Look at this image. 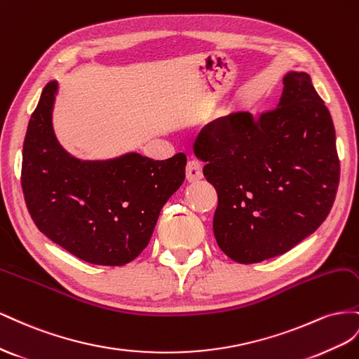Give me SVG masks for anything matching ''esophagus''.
I'll list each match as a JSON object with an SVG mask.
<instances>
[{"label":"esophagus","instance_id":"obj_1","mask_svg":"<svg viewBox=\"0 0 359 359\" xmlns=\"http://www.w3.org/2000/svg\"><path fill=\"white\" fill-rule=\"evenodd\" d=\"M187 179L194 183L203 179V165L198 161H189L187 165Z\"/></svg>","mask_w":359,"mask_h":359}]
</instances>
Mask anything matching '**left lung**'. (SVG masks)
<instances>
[{"label":"left lung","mask_w":359,"mask_h":359,"mask_svg":"<svg viewBox=\"0 0 359 359\" xmlns=\"http://www.w3.org/2000/svg\"><path fill=\"white\" fill-rule=\"evenodd\" d=\"M276 108L233 112L201 130L194 153L218 194L213 234L238 263L287 252L330 213L340 161L330 111L305 72L283 78Z\"/></svg>","instance_id":"left-lung-1"}]
</instances>
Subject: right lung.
I'll use <instances>...</instances> for the list:
<instances>
[{
    "label": "right lung",
    "mask_w": 359,
    "mask_h": 359,
    "mask_svg": "<svg viewBox=\"0 0 359 359\" xmlns=\"http://www.w3.org/2000/svg\"><path fill=\"white\" fill-rule=\"evenodd\" d=\"M58 91L50 81L28 123L22 149L24 197L37 229L75 257L102 266L137 259L161 209L185 180L187 156L153 161L126 153L83 161L67 153L53 128Z\"/></svg>",
    "instance_id": "1"
}]
</instances>
